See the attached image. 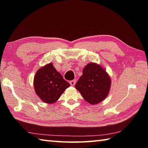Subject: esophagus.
Wrapping results in <instances>:
<instances>
[{
    "label": "esophagus",
    "instance_id": "obj_1",
    "mask_svg": "<svg viewBox=\"0 0 148 148\" xmlns=\"http://www.w3.org/2000/svg\"><path fill=\"white\" fill-rule=\"evenodd\" d=\"M69 83H70V84H71V86H74L75 85V84H76V81H75V80H72V81H70V82H69Z\"/></svg>",
    "mask_w": 148,
    "mask_h": 148
}]
</instances>
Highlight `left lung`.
I'll list each match as a JSON object with an SVG mask.
<instances>
[{
	"instance_id": "obj_1",
	"label": "left lung",
	"mask_w": 148,
	"mask_h": 148,
	"mask_svg": "<svg viewBox=\"0 0 148 148\" xmlns=\"http://www.w3.org/2000/svg\"><path fill=\"white\" fill-rule=\"evenodd\" d=\"M111 84V77L104 69L95 63H89L83 69V75L75 87L86 102L94 105L106 98Z\"/></svg>"
}]
</instances>
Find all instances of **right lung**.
<instances>
[{
	"label": "right lung",
	"instance_id": "right-lung-1",
	"mask_svg": "<svg viewBox=\"0 0 148 148\" xmlns=\"http://www.w3.org/2000/svg\"><path fill=\"white\" fill-rule=\"evenodd\" d=\"M34 86L36 94L44 102L53 103L57 101L70 84L49 63L37 71Z\"/></svg>",
	"mask_w": 148,
	"mask_h": 148
}]
</instances>
